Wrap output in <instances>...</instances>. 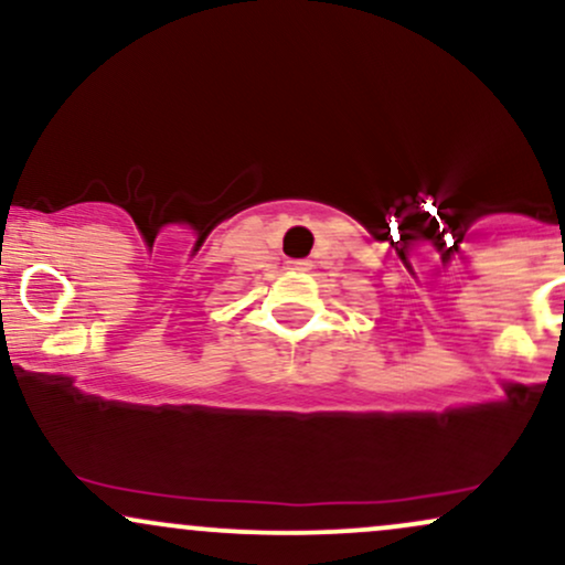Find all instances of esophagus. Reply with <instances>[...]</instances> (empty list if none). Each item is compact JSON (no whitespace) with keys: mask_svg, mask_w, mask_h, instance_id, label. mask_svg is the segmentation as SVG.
Segmentation results:
<instances>
[{"mask_svg":"<svg viewBox=\"0 0 565 565\" xmlns=\"http://www.w3.org/2000/svg\"><path fill=\"white\" fill-rule=\"evenodd\" d=\"M308 260H289V268L291 270H308Z\"/></svg>","mask_w":565,"mask_h":565,"instance_id":"esophagus-1","label":"esophagus"}]
</instances>
